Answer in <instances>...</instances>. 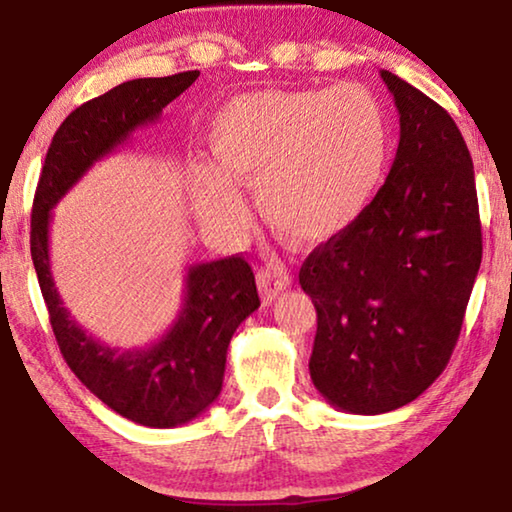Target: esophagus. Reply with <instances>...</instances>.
<instances>
[{
	"instance_id": "1",
	"label": "esophagus",
	"mask_w": 512,
	"mask_h": 512,
	"mask_svg": "<svg viewBox=\"0 0 512 512\" xmlns=\"http://www.w3.org/2000/svg\"><path fill=\"white\" fill-rule=\"evenodd\" d=\"M292 285V273L283 269V266H266V269L257 271V287L262 292V299L269 304L278 297L280 292Z\"/></svg>"
}]
</instances>
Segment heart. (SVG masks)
Wrapping results in <instances>:
<instances>
[{
	"mask_svg": "<svg viewBox=\"0 0 512 512\" xmlns=\"http://www.w3.org/2000/svg\"><path fill=\"white\" fill-rule=\"evenodd\" d=\"M213 164L190 171L201 222L220 236L248 225L239 187L278 234L297 243L334 239L362 218L392 153L385 106L355 83L331 90H266L229 99L208 127Z\"/></svg>",
	"mask_w": 512,
	"mask_h": 512,
	"instance_id": "b5f03b06",
	"label": "heart"
}]
</instances>
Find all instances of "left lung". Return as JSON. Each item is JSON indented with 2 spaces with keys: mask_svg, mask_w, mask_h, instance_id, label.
Here are the masks:
<instances>
[{
  "mask_svg": "<svg viewBox=\"0 0 512 512\" xmlns=\"http://www.w3.org/2000/svg\"><path fill=\"white\" fill-rule=\"evenodd\" d=\"M399 148L355 225L306 257L318 311L311 380L331 406L380 415L441 376L482 259L473 162L450 113L392 71Z\"/></svg>",
  "mask_w": 512,
  "mask_h": 512,
  "instance_id": "1",
  "label": "left lung"
}]
</instances>
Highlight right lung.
<instances>
[{
	"label": "right lung",
	"mask_w": 512,
	"mask_h": 512,
	"mask_svg": "<svg viewBox=\"0 0 512 512\" xmlns=\"http://www.w3.org/2000/svg\"><path fill=\"white\" fill-rule=\"evenodd\" d=\"M199 71L134 78L67 115L43 162L32 206V262L57 345L76 378L115 413L143 427L169 429L199 417L220 397L234 331L259 308L255 273L239 255L187 266L174 325L146 348H111L64 308L50 273L53 208L99 160L197 81Z\"/></svg>",
	"instance_id": "add662e5"
}]
</instances>
